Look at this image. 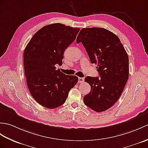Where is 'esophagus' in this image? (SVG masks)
<instances>
[{"instance_id": "34e87169", "label": "esophagus", "mask_w": 148, "mask_h": 148, "mask_svg": "<svg viewBox=\"0 0 148 148\" xmlns=\"http://www.w3.org/2000/svg\"><path fill=\"white\" fill-rule=\"evenodd\" d=\"M84 78H82V77H79L78 78V82H79V83H82V82H84Z\"/></svg>"}]
</instances>
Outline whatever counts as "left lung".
Segmentation results:
<instances>
[{
	"label": "left lung",
	"instance_id": "8db88e82",
	"mask_svg": "<svg viewBox=\"0 0 148 148\" xmlns=\"http://www.w3.org/2000/svg\"><path fill=\"white\" fill-rule=\"evenodd\" d=\"M76 42L83 45L99 75L85 78L91 91L84 97V104L97 112L105 111L118 100L129 79L128 55L119 37L105 28H82Z\"/></svg>",
	"mask_w": 148,
	"mask_h": 148
}]
</instances>
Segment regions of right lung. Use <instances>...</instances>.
Wrapping results in <instances>:
<instances>
[{
	"instance_id": "obj_1",
	"label": "right lung",
	"mask_w": 148,
	"mask_h": 148,
	"mask_svg": "<svg viewBox=\"0 0 148 148\" xmlns=\"http://www.w3.org/2000/svg\"><path fill=\"white\" fill-rule=\"evenodd\" d=\"M79 30L60 23L45 26L33 36L24 51L27 88L36 101L47 108L62 105L78 81L77 76L56 69V65L62 64L64 51Z\"/></svg>"
}]
</instances>
